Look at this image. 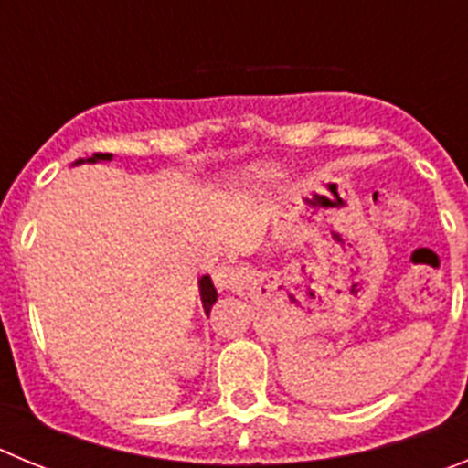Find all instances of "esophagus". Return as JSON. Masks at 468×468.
<instances>
[{"mask_svg": "<svg viewBox=\"0 0 468 468\" xmlns=\"http://www.w3.org/2000/svg\"><path fill=\"white\" fill-rule=\"evenodd\" d=\"M241 274L243 271L239 270L237 264H218L213 270V281L218 288H222V291H229V288H237L239 283H241Z\"/></svg>", "mask_w": 468, "mask_h": 468, "instance_id": "1", "label": "esophagus"}]
</instances>
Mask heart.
Returning a JSON list of instances; mask_svg holds the SVG:
<instances>
[{"instance_id": "obj_1", "label": "heart", "mask_w": 468, "mask_h": 468, "mask_svg": "<svg viewBox=\"0 0 468 468\" xmlns=\"http://www.w3.org/2000/svg\"><path fill=\"white\" fill-rule=\"evenodd\" d=\"M276 177V171L270 166H258L253 168V171H248L246 176H243V183L248 185V187H260V185L270 183V180H274Z\"/></svg>"}]
</instances>
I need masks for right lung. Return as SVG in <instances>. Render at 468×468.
<instances>
[{
    "label": "right lung",
    "instance_id": "right-lung-1",
    "mask_svg": "<svg viewBox=\"0 0 468 468\" xmlns=\"http://www.w3.org/2000/svg\"><path fill=\"white\" fill-rule=\"evenodd\" d=\"M112 154H93L89 156V159H77L72 164V166H80V164H95V161H110ZM198 295H201V304H204V312L208 314L210 307L215 304V300H218V291H215L213 281H210V276H201L198 279Z\"/></svg>",
    "mask_w": 468,
    "mask_h": 468
}]
</instances>
